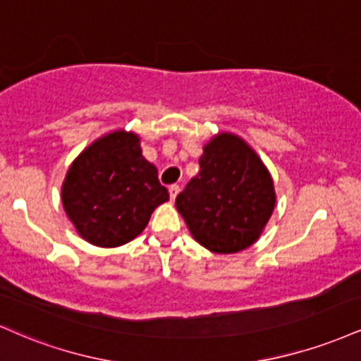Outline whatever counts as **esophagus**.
Returning a JSON list of instances; mask_svg holds the SVG:
<instances>
[{
	"mask_svg": "<svg viewBox=\"0 0 361 361\" xmlns=\"http://www.w3.org/2000/svg\"><path fill=\"white\" fill-rule=\"evenodd\" d=\"M178 193H180V185H171V186H169V197H171V200H175Z\"/></svg>",
	"mask_w": 361,
	"mask_h": 361,
	"instance_id": "esophagus-1",
	"label": "esophagus"
}]
</instances>
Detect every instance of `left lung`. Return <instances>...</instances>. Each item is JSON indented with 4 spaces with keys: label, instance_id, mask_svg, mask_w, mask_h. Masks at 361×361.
Wrapping results in <instances>:
<instances>
[{
    "label": "left lung",
    "instance_id": "8db88e82",
    "mask_svg": "<svg viewBox=\"0 0 361 361\" xmlns=\"http://www.w3.org/2000/svg\"><path fill=\"white\" fill-rule=\"evenodd\" d=\"M200 173L178 193L190 233L214 252H238L259 238L275 207L270 173L244 140L221 134L198 161Z\"/></svg>",
    "mask_w": 361,
    "mask_h": 361
}]
</instances>
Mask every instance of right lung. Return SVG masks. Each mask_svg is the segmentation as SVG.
Returning a JSON list of instances; mask_svg holds the SVG:
<instances>
[{"label":"right lung","mask_w":361,"mask_h":361,"mask_svg":"<svg viewBox=\"0 0 361 361\" xmlns=\"http://www.w3.org/2000/svg\"><path fill=\"white\" fill-rule=\"evenodd\" d=\"M169 200L157 169L144 159L139 137L114 132L86 149L69 168L62 205L86 241L115 247L139 235L152 210Z\"/></svg>","instance_id":"obj_1"}]
</instances>
